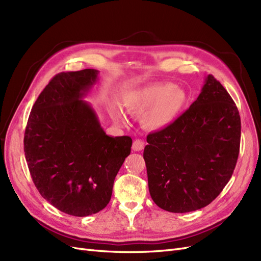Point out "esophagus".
I'll return each mask as SVG.
<instances>
[{"mask_svg": "<svg viewBox=\"0 0 261 261\" xmlns=\"http://www.w3.org/2000/svg\"><path fill=\"white\" fill-rule=\"evenodd\" d=\"M144 147H145V144L143 143V141H141L140 139H136L133 143V147L132 148H133L134 151H141V150L144 149Z\"/></svg>", "mask_w": 261, "mask_h": 261, "instance_id": "1", "label": "esophagus"}]
</instances>
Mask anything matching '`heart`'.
<instances>
[{
  "mask_svg": "<svg viewBox=\"0 0 261 261\" xmlns=\"http://www.w3.org/2000/svg\"><path fill=\"white\" fill-rule=\"evenodd\" d=\"M188 103L185 89L172 83H155L126 93L123 106L127 111L144 115L151 129H162L174 122ZM118 116L117 112H114Z\"/></svg>",
  "mask_w": 261,
  "mask_h": 261,
  "instance_id": "b5f03b06",
  "label": "heart"
}]
</instances>
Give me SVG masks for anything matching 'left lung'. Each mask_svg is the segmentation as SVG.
<instances>
[{
    "mask_svg": "<svg viewBox=\"0 0 261 261\" xmlns=\"http://www.w3.org/2000/svg\"><path fill=\"white\" fill-rule=\"evenodd\" d=\"M144 150L148 187L158 207L191 212L215 200L238 161L241 117L233 99L212 75L186 112L149 134Z\"/></svg>",
    "mask_w": 261,
    "mask_h": 261,
    "instance_id": "1",
    "label": "left lung"
}]
</instances>
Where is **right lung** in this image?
<instances>
[{
    "instance_id": "add662e5",
    "label": "right lung",
    "mask_w": 261,
    "mask_h": 261,
    "mask_svg": "<svg viewBox=\"0 0 261 261\" xmlns=\"http://www.w3.org/2000/svg\"><path fill=\"white\" fill-rule=\"evenodd\" d=\"M99 70L60 73L31 110L23 138L26 161L44 199L62 212L87 217L107 207L115 176L130 153L129 136H109L83 100Z\"/></svg>"
}]
</instances>
